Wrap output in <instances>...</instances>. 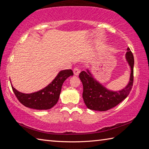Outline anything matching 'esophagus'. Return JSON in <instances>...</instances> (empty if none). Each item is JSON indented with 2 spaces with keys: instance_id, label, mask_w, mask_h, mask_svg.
Returning <instances> with one entry per match:
<instances>
[{
  "instance_id": "esophagus-1",
  "label": "esophagus",
  "mask_w": 149,
  "mask_h": 149,
  "mask_svg": "<svg viewBox=\"0 0 149 149\" xmlns=\"http://www.w3.org/2000/svg\"><path fill=\"white\" fill-rule=\"evenodd\" d=\"M79 73H80V69L78 68L77 67L74 68V75H78L79 74Z\"/></svg>"
}]
</instances>
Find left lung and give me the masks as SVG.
Listing matches in <instances>:
<instances>
[{
  "instance_id": "1",
  "label": "left lung",
  "mask_w": 149,
  "mask_h": 149,
  "mask_svg": "<svg viewBox=\"0 0 149 149\" xmlns=\"http://www.w3.org/2000/svg\"><path fill=\"white\" fill-rule=\"evenodd\" d=\"M125 57L131 68L130 79L127 86L119 91H112L102 86L93 77L88 70L87 72L82 71L80 73L79 77L84 86L83 99L88 108L107 111L120 104L130 94L133 84L134 58L129 47L127 49Z\"/></svg>"
}]
</instances>
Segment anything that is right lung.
<instances>
[{
  "mask_svg": "<svg viewBox=\"0 0 149 149\" xmlns=\"http://www.w3.org/2000/svg\"><path fill=\"white\" fill-rule=\"evenodd\" d=\"M74 75L72 70L60 71L50 84L39 91L30 94L22 93L12 85L17 100L27 108L36 110H48L53 107L59 99L62 86L64 81Z\"/></svg>",
  "mask_w": 149,
  "mask_h": 149,
  "instance_id": "1",
  "label": "right lung"
}]
</instances>
